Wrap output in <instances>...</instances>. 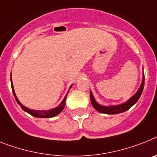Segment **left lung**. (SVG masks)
<instances>
[{
  "mask_svg": "<svg viewBox=\"0 0 157 157\" xmlns=\"http://www.w3.org/2000/svg\"><path fill=\"white\" fill-rule=\"evenodd\" d=\"M144 75H143V78H142V83L140 86L139 89L135 94L131 97V98L127 101L125 103L121 104L119 105H113V106H103V105H99L97 101H95L92 92L90 91V99L91 103L93 105V108H94L97 111L100 112L101 113H105V114H118V113H121L123 112H125L130 109L132 105H135L139 98L140 97L142 94L144 89Z\"/></svg>",
  "mask_w": 157,
  "mask_h": 157,
  "instance_id": "left-lung-1",
  "label": "left lung"
}]
</instances>
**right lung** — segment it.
<instances>
[{
  "instance_id": "1",
  "label": "right lung",
  "mask_w": 157,
  "mask_h": 157,
  "mask_svg": "<svg viewBox=\"0 0 157 157\" xmlns=\"http://www.w3.org/2000/svg\"><path fill=\"white\" fill-rule=\"evenodd\" d=\"M11 85H12V90H13V93L14 95V97H15L16 101L18 103V105H21V109H23L24 111H25L26 113H29L30 115L33 116L35 117H39V118H50V117H53L55 116L58 115L60 112L62 111L64 108V105H65V101H66L67 95L64 97V100L60 105L56 107L55 109H50V110H33V109H30L29 108H26L25 106H24L21 102L19 101V100L17 99V96L15 94V92H14L13 85V82H12V76H11ZM72 85L70 86V88L72 87Z\"/></svg>"
}]
</instances>
